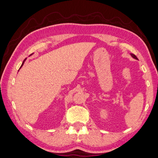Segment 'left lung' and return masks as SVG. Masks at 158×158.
Instances as JSON below:
<instances>
[{"instance_id":"8db88e82","label":"left lung","mask_w":158,"mask_h":158,"mask_svg":"<svg viewBox=\"0 0 158 158\" xmlns=\"http://www.w3.org/2000/svg\"><path fill=\"white\" fill-rule=\"evenodd\" d=\"M131 57H134V59H135V60H138V58H137V57L135 56V55H134V54H131Z\"/></svg>"}]
</instances>
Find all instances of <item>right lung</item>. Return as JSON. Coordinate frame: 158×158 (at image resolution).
<instances>
[{
    "label": "right lung",
    "mask_w": 158,
    "mask_h": 158,
    "mask_svg": "<svg viewBox=\"0 0 158 158\" xmlns=\"http://www.w3.org/2000/svg\"><path fill=\"white\" fill-rule=\"evenodd\" d=\"M32 55V54H31ZM25 60H26V59H24V60L23 61V64H22V65H21V66H20V68L22 67V66H23V64H24V61H25ZM19 69V70H20ZM18 71H19V70H18Z\"/></svg>",
    "instance_id": "right-lung-1"
}]
</instances>
